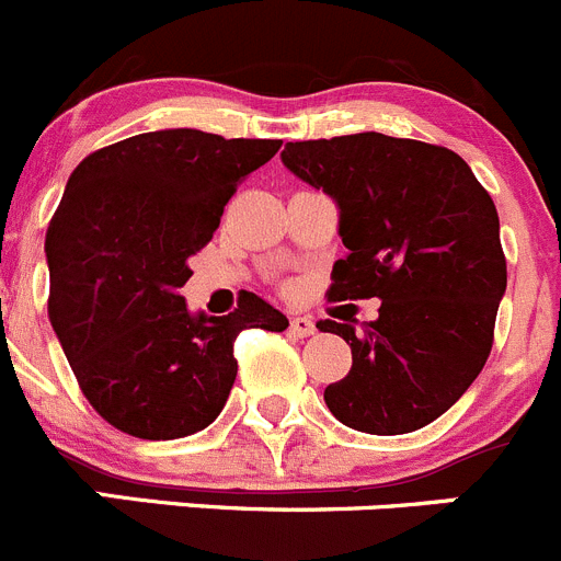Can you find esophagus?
I'll return each mask as SVG.
<instances>
[{
    "mask_svg": "<svg viewBox=\"0 0 561 561\" xmlns=\"http://www.w3.org/2000/svg\"><path fill=\"white\" fill-rule=\"evenodd\" d=\"M289 333L297 335V339H308V335L317 333V322L311 317H291Z\"/></svg>",
    "mask_w": 561,
    "mask_h": 561,
    "instance_id": "esophagus-1",
    "label": "esophagus"
}]
</instances>
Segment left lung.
I'll use <instances>...</instances> for the list:
<instances>
[{"instance_id":"left-lung-1","label":"left lung","mask_w":561,"mask_h":561,"mask_svg":"<svg viewBox=\"0 0 561 561\" xmlns=\"http://www.w3.org/2000/svg\"><path fill=\"white\" fill-rule=\"evenodd\" d=\"M280 162L339 209L330 297L382 302L364 330L317 324L352 350L350 375L324 388L330 413L369 435L432 424L493 346L506 291L493 201L455 151L380 131L286 142Z\"/></svg>"}]
</instances>
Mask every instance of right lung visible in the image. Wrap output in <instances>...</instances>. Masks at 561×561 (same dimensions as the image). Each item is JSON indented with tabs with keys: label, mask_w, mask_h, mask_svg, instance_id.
Returning <instances> with one entry per match:
<instances>
[{
	"label": "right lung",
	"mask_w": 561,
	"mask_h": 561,
	"mask_svg": "<svg viewBox=\"0 0 561 561\" xmlns=\"http://www.w3.org/2000/svg\"><path fill=\"white\" fill-rule=\"evenodd\" d=\"M277 148L146 131L90 153L68 179L46 231L51 328L88 402L121 432L173 440L206 430L237 380V335L289 328L250 291L228 317L192 313L181 297L228 197Z\"/></svg>",
	"instance_id": "right-lung-1"
}]
</instances>
